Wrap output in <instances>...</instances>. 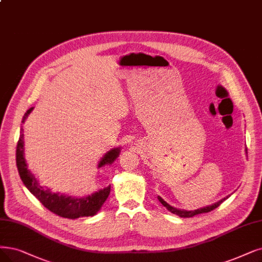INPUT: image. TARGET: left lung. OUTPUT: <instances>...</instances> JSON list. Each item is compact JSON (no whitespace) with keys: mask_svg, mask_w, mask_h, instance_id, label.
Instances as JSON below:
<instances>
[{"mask_svg":"<svg viewBox=\"0 0 262 262\" xmlns=\"http://www.w3.org/2000/svg\"><path fill=\"white\" fill-rule=\"evenodd\" d=\"M229 196H230V195H227L226 198L222 199V200H219L218 202H216V203H214V204H212V205H207V206L202 207V208H198V210H194V211H186V210H180V208L173 207V206H171L169 203H166V202L163 200V199H162L161 196H159V195H158V200L160 201V203H161L164 207L167 208V211H170V212L173 213V214L179 215L180 217L188 218V217H193V216H195V215H198V214L208 213V212H211V211L215 210L216 207H218L225 200H227V199H228Z\"/></svg>","mask_w":262,"mask_h":262,"instance_id":"1","label":"left lung"}]
</instances>
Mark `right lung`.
Masks as SVG:
<instances>
[{
  "mask_svg": "<svg viewBox=\"0 0 262 262\" xmlns=\"http://www.w3.org/2000/svg\"><path fill=\"white\" fill-rule=\"evenodd\" d=\"M33 108L34 107H31L27 111L23 118V123H25L29 114L33 111ZM20 132H21V134H20L19 141L17 144L16 162L20 179H21L23 183L28 188V190L46 208H48L50 212L55 213L58 216L70 219L95 216L101 210L102 205L108 198V194L111 192V185L82 198H75L71 195L51 192L49 188L40 186L35 175L28 169V164L25 159V141L23 127ZM120 150V147H116L108 150L100 160L98 164L99 169L104 165H111L119 156Z\"/></svg>",
  "mask_w": 262,
  "mask_h": 262,
  "instance_id": "1",
  "label": "right lung"
}]
</instances>
